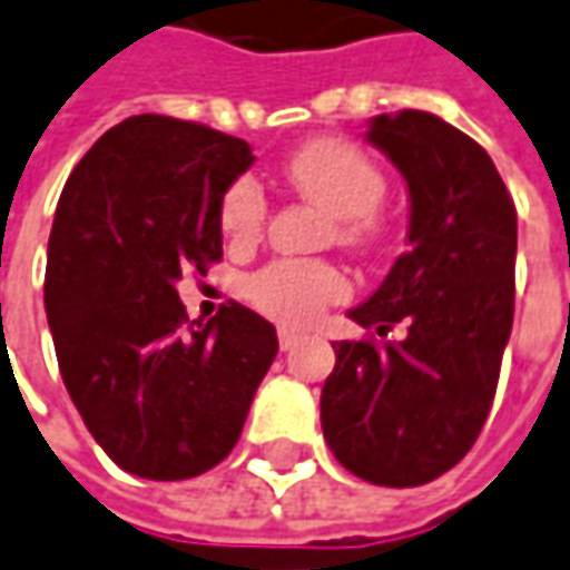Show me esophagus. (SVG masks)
I'll return each instance as SVG.
<instances>
[{"instance_id": "obj_1", "label": "esophagus", "mask_w": 570, "mask_h": 570, "mask_svg": "<svg viewBox=\"0 0 570 570\" xmlns=\"http://www.w3.org/2000/svg\"><path fill=\"white\" fill-rule=\"evenodd\" d=\"M297 342H301V332L285 330V326L278 330V347H282V351H292V347L297 345Z\"/></svg>"}]
</instances>
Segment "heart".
Returning <instances> with one entry per match:
<instances>
[{"label": "heart", "instance_id": "1", "mask_svg": "<svg viewBox=\"0 0 570 570\" xmlns=\"http://www.w3.org/2000/svg\"><path fill=\"white\" fill-rule=\"evenodd\" d=\"M285 181L332 216L330 240L354 254H370L385 240V219L376 206L385 197L383 169L361 147L342 137H316L285 156ZM266 223V197L254 178H238L223 194L219 225L235 244L259 238ZM345 276L326 259H276L247 278V301L285 326H304L320 311L345 297Z\"/></svg>", "mask_w": 570, "mask_h": 570}]
</instances>
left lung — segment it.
Listing matches in <instances>:
<instances>
[{
	"label": "left lung",
	"instance_id": "1",
	"mask_svg": "<svg viewBox=\"0 0 570 570\" xmlns=\"http://www.w3.org/2000/svg\"><path fill=\"white\" fill-rule=\"evenodd\" d=\"M366 140L407 181L411 250L347 313L370 335L332 345L320 420L354 476L420 487L471 452L495 399L514 320L518 209L490 153L442 118L376 116ZM395 325L401 343L372 338Z\"/></svg>",
	"mask_w": 570,
	"mask_h": 570
}]
</instances>
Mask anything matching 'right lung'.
Wrapping results in <instances>:
<instances>
[{"label": "right lung", "instance_id": "right-lung-1", "mask_svg": "<svg viewBox=\"0 0 570 570\" xmlns=\"http://www.w3.org/2000/svg\"><path fill=\"white\" fill-rule=\"evenodd\" d=\"M247 140L169 116L106 131L65 181L46 316L65 389L121 471L187 480L235 449L276 361V326L228 301L187 323L175 282L223 259L219 204Z\"/></svg>", "mask_w": 570, "mask_h": 570}]
</instances>
